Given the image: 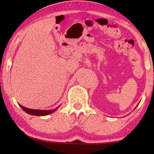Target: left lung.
I'll return each instance as SVG.
<instances>
[{"label":"left lung","mask_w":154,"mask_h":154,"mask_svg":"<svg viewBox=\"0 0 154 154\" xmlns=\"http://www.w3.org/2000/svg\"><path fill=\"white\" fill-rule=\"evenodd\" d=\"M137 106H136V107H137ZM136 107H135V108H136Z\"/></svg>","instance_id":"obj_1"}]
</instances>
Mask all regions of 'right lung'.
<instances>
[{"instance_id":"add662e5","label":"right lung","mask_w":154,"mask_h":154,"mask_svg":"<svg viewBox=\"0 0 154 154\" xmlns=\"http://www.w3.org/2000/svg\"><path fill=\"white\" fill-rule=\"evenodd\" d=\"M23 110H24L25 112L29 113L30 115H33V116H47L48 114H50V113H53L54 111H55L57 109L59 108V106L57 107V108L54 109H51V110H38V109H31L26 108V107L22 106V105L20 104Z\"/></svg>"}]
</instances>
